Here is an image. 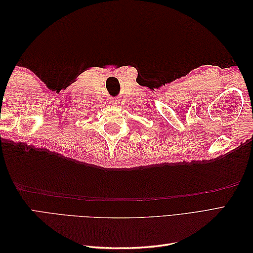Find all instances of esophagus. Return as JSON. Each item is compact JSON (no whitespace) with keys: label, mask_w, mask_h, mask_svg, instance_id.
Instances as JSON below:
<instances>
[{"label":"esophagus","mask_w":253,"mask_h":253,"mask_svg":"<svg viewBox=\"0 0 253 253\" xmlns=\"http://www.w3.org/2000/svg\"><path fill=\"white\" fill-rule=\"evenodd\" d=\"M109 103L112 105V106H117L119 104V100H117V99H110Z\"/></svg>","instance_id":"1"}]
</instances>
